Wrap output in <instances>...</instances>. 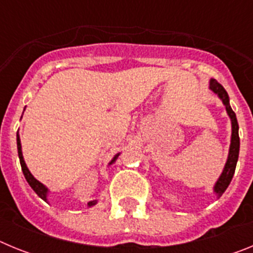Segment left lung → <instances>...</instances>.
Listing matches in <instances>:
<instances>
[{
    "instance_id": "obj_1",
    "label": "left lung",
    "mask_w": 253,
    "mask_h": 253,
    "mask_svg": "<svg viewBox=\"0 0 253 253\" xmlns=\"http://www.w3.org/2000/svg\"><path fill=\"white\" fill-rule=\"evenodd\" d=\"M209 88L213 91L214 93L218 95V97L222 100L223 105L225 106L227 114L231 118L232 123V137H231V146H229V153H228L227 162H225L224 169H223L222 175L219 176L218 181L214 185V193L216 194L218 198L223 195L225 190H227L228 185L231 184L232 177L236 171L237 161H238V154H240V135H238V122H237L236 114L232 110L231 105H229V96H228L227 91L224 90V87L220 84L215 81V80H210Z\"/></svg>"
}]
</instances>
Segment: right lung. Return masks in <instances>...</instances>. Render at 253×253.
Returning a JSON list of instances; mask_svg holds the SVG:
<instances>
[{
    "mask_svg": "<svg viewBox=\"0 0 253 253\" xmlns=\"http://www.w3.org/2000/svg\"><path fill=\"white\" fill-rule=\"evenodd\" d=\"M16 140H17V153H19V158H20V165H21V169H22V173H24V176H25L26 181H28V184L30 185L31 189L34 190L35 193L38 194V196L39 198H42L44 200V202H48V193H49V190L48 187L44 186L40 181H38L37 178L34 177V176L31 175V172L29 171L28 166H26V163L25 161H24V157H22V151H21V142H20V135H19V131H17V135H16ZM119 154H115L114 156L113 160L110 161V163L109 165H113L114 162L116 161V158L119 157ZM97 203V200H92V202H88L87 203V207L90 208V207H93V205Z\"/></svg>",
    "mask_w": 253,
    "mask_h": 253,
    "instance_id": "right-lung-1",
    "label": "right lung"
}]
</instances>
